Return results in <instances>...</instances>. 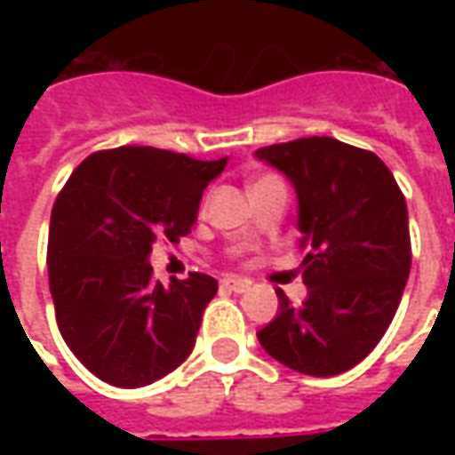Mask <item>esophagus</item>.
Masks as SVG:
<instances>
[{"mask_svg": "<svg viewBox=\"0 0 455 455\" xmlns=\"http://www.w3.org/2000/svg\"><path fill=\"white\" fill-rule=\"evenodd\" d=\"M221 287L228 290V292H246L248 283L246 280H238V277H224V280H221Z\"/></svg>", "mask_w": 455, "mask_h": 455, "instance_id": "esophagus-1", "label": "esophagus"}]
</instances>
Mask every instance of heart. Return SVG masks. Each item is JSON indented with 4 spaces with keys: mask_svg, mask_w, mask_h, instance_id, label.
<instances>
[{
    "mask_svg": "<svg viewBox=\"0 0 455 455\" xmlns=\"http://www.w3.org/2000/svg\"><path fill=\"white\" fill-rule=\"evenodd\" d=\"M270 180H275V178H260V180H258V182H256V185H260V182H270Z\"/></svg>",
    "mask_w": 455,
    "mask_h": 455,
    "instance_id": "b5f03b06",
    "label": "heart"
}]
</instances>
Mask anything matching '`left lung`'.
<instances>
[{
  "mask_svg": "<svg viewBox=\"0 0 455 455\" xmlns=\"http://www.w3.org/2000/svg\"><path fill=\"white\" fill-rule=\"evenodd\" d=\"M297 195L307 297L280 312L258 341L287 368L329 378L378 346L400 307L411 267L407 204L387 165L371 150L309 136L256 150Z\"/></svg>",
  "mask_w": 455,
  "mask_h": 455,
  "instance_id": "8db88e82",
  "label": "left lung"
}]
</instances>
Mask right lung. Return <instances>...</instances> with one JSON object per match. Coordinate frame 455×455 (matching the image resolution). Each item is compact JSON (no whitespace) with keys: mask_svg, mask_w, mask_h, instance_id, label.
<instances>
[{"mask_svg":"<svg viewBox=\"0 0 455 455\" xmlns=\"http://www.w3.org/2000/svg\"><path fill=\"white\" fill-rule=\"evenodd\" d=\"M227 160L121 146L84 158L60 189L48 231L55 322L100 380L143 387L195 348L217 280L189 273L163 285L148 258L158 238L189 234L202 192Z\"/></svg>","mask_w":455,"mask_h":455,"instance_id":"obj_1","label":"right lung"}]
</instances>
